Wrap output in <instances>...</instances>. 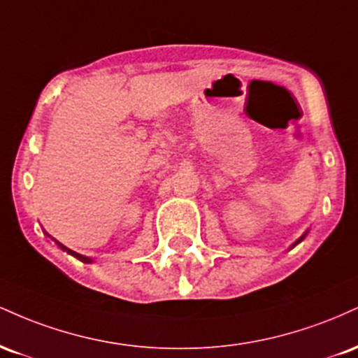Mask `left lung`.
<instances>
[{
    "instance_id": "8db88e82",
    "label": "left lung",
    "mask_w": 358,
    "mask_h": 358,
    "mask_svg": "<svg viewBox=\"0 0 358 358\" xmlns=\"http://www.w3.org/2000/svg\"><path fill=\"white\" fill-rule=\"evenodd\" d=\"M301 239H303V237H301ZM301 239H299V241H301ZM299 241H298V242H299Z\"/></svg>"
}]
</instances>
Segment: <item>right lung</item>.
Here are the masks:
<instances>
[{"instance_id": "obj_1", "label": "right lung", "mask_w": 358, "mask_h": 358, "mask_svg": "<svg viewBox=\"0 0 358 358\" xmlns=\"http://www.w3.org/2000/svg\"><path fill=\"white\" fill-rule=\"evenodd\" d=\"M60 245V248L62 249H64V250H67V252L69 254H72V256H76L77 259H80V261L82 262H92V259H90V257H87V256H82V254H77V252H73V250H71V249H67V248H65V245H62V244H59Z\"/></svg>"}]
</instances>
